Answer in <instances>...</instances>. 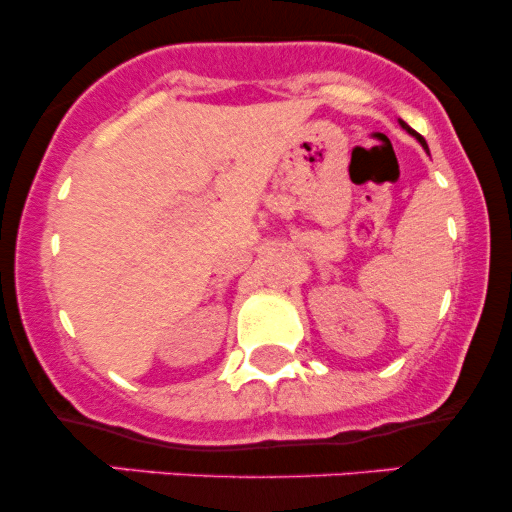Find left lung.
<instances>
[{
    "instance_id": "1",
    "label": "left lung",
    "mask_w": 512,
    "mask_h": 512,
    "mask_svg": "<svg viewBox=\"0 0 512 512\" xmlns=\"http://www.w3.org/2000/svg\"><path fill=\"white\" fill-rule=\"evenodd\" d=\"M402 127H404V129H407V132H409V134H414V137H416V139H419V142H421V146H424V149L428 151V146H426V139H424V137H421V134H416V132H414V129H411V127H407V125H404V122H402Z\"/></svg>"
}]
</instances>
